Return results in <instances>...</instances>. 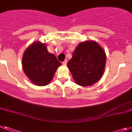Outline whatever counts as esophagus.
Instances as JSON below:
<instances>
[{"label":"esophagus","mask_w":132,"mask_h":132,"mask_svg":"<svg viewBox=\"0 0 132 132\" xmlns=\"http://www.w3.org/2000/svg\"><path fill=\"white\" fill-rule=\"evenodd\" d=\"M67 60L65 59V61H64L63 62V65H67Z\"/></svg>","instance_id":"obj_1"}]
</instances>
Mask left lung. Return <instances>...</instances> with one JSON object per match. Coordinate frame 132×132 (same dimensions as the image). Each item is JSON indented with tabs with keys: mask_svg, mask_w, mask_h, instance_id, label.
<instances>
[{
	"mask_svg": "<svg viewBox=\"0 0 132 132\" xmlns=\"http://www.w3.org/2000/svg\"><path fill=\"white\" fill-rule=\"evenodd\" d=\"M106 64V54L94 41L79 43L73 53L67 67L77 84L90 86L103 76Z\"/></svg>",
	"mask_w": 132,
	"mask_h": 132,
	"instance_id": "8db88e82",
	"label": "left lung"
}]
</instances>
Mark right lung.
<instances>
[{"label":"right lung","mask_w":132,"mask_h":132,"mask_svg":"<svg viewBox=\"0 0 132 132\" xmlns=\"http://www.w3.org/2000/svg\"><path fill=\"white\" fill-rule=\"evenodd\" d=\"M61 63L47 51L46 44L34 42L26 49L22 58L23 69L29 80L39 86H46Z\"/></svg>","instance_id":"add662e5"}]
</instances>
